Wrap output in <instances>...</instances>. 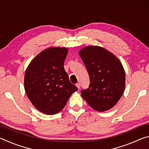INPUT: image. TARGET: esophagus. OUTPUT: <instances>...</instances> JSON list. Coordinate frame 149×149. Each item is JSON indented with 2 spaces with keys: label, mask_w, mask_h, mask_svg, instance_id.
I'll return each instance as SVG.
<instances>
[{
  "label": "esophagus",
  "mask_w": 149,
  "mask_h": 149,
  "mask_svg": "<svg viewBox=\"0 0 149 149\" xmlns=\"http://www.w3.org/2000/svg\"><path fill=\"white\" fill-rule=\"evenodd\" d=\"M75 85H76V87H77V89H79V88H80V84H79V83H78V84H77Z\"/></svg>",
  "instance_id": "34e87169"
}]
</instances>
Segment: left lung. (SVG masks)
I'll return each instance as SVG.
<instances>
[{
    "label": "left lung",
    "instance_id": "8db88e82",
    "mask_svg": "<svg viewBox=\"0 0 149 149\" xmlns=\"http://www.w3.org/2000/svg\"><path fill=\"white\" fill-rule=\"evenodd\" d=\"M79 54L91 81L89 87L81 91V97L99 112L114 107L122 97L125 85V71L120 60L99 46L85 47Z\"/></svg>",
    "mask_w": 149,
    "mask_h": 149
}]
</instances>
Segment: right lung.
I'll use <instances>...</instances> for the list:
<instances>
[{
    "mask_svg": "<svg viewBox=\"0 0 149 149\" xmlns=\"http://www.w3.org/2000/svg\"><path fill=\"white\" fill-rule=\"evenodd\" d=\"M68 52L64 47L48 48L31 60L26 70V95L33 105L45 114L58 113L77 91L64 68Z\"/></svg>",
    "mask_w": 149,
    "mask_h": 149,
    "instance_id": "add662e5",
    "label": "right lung"
}]
</instances>
